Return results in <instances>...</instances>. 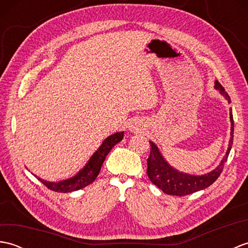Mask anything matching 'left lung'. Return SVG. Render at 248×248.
Masks as SVG:
<instances>
[{
	"label": "left lung",
	"mask_w": 248,
	"mask_h": 248,
	"mask_svg": "<svg viewBox=\"0 0 248 248\" xmlns=\"http://www.w3.org/2000/svg\"><path fill=\"white\" fill-rule=\"evenodd\" d=\"M215 88L218 89L220 93L228 100L230 103L229 94L225 92V88L220 85L218 81H215ZM230 121H231V132H230V141L228 150L226 152L223 161L220 164L215 168L214 170L205 173L202 176H191L186 173H182L176 170H173L171 166L167 164V162L163 159V156L159 152L156 146L150 141V155L147 159V175L150 179V181L162 189L167 195H175V196H186L195 192H198L200 189H203L211 186L213 182L219 177L223 171L225 163L227 162L229 152L232 146L233 140V117L232 112L230 110Z\"/></svg>",
	"instance_id": "1"
}]
</instances>
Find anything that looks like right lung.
<instances>
[{"label": "right lung", "instance_id": "1", "mask_svg": "<svg viewBox=\"0 0 248 248\" xmlns=\"http://www.w3.org/2000/svg\"><path fill=\"white\" fill-rule=\"evenodd\" d=\"M123 139L124 132L115 133L108 136V139H105L102 145L99 147V149L94 152L93 155L91 157V160L87 163V165L84 167L77 176L71 179H67V180L60 182H48L38 177L37 178H38V180H40L41 183H44L49 189L59 193H69L85 187L96 180L100 170H101V166L105 160V156L108 155V152L112 150L113 147L116 144H118Z\"/></svg>", "mask_w": 248, "mask_h": 248}]
</instances>
